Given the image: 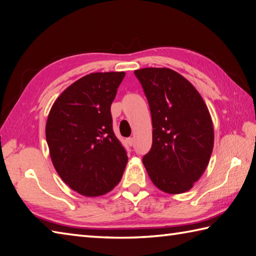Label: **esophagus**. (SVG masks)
Here are the masks:
<instances>
[{"instance_id":"34e87169","label":"esophagus","mask_w":256,"mask_h":256,"mask_svg":"<svg viewBox=\"0 0 256 256\" xmlns=\"http://www.w3.org/2000/svg\"><path fill=\"white\" fill-rule=\"evenodd\" d=\"M126 143H128L130 146H132V145L134 144V138H128L126 140Z\"/></svg>"}]
</instances>
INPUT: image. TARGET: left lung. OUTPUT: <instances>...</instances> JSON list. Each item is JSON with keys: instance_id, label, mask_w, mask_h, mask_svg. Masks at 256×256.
<instances>
[{"instance_id": "obj_1", "label": "left lung", "mask_w": 256, "mask_h": 256, "mask_svg": "<svg viewBox=\"0 0 256 256\" xmlns=\"http://www.w3.org/2000/svg\"><path fill=\"white\" fill-rule=\"evenodd\" d=\"M148 100L153 145L143 157L152 182L170 194L186 192L202 176L214 150V123L192 82L170 68L134 72Z\"/></svg>"}]
</instances>
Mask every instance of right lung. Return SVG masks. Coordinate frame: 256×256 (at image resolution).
Wrapping results in <instances>:
<instances>
[{
	"label": "right lung",
	"mask_w": 256,
	"mask_h": 256,
	"mask_svg": "<svg viewBox=\"0 0 256 256\" xmlns=\"http://www.w3.org/2000/svg\"><path fill=\"white\" fill-rule=\"evenodd\" d=\"M124 76H84L62 92L48 114L46 140L52 165L64 182L84 197L111 192L128 164L110 111Z\"/></svg>",
	"instance_id": "right-lung-1"
}]
</instances>
